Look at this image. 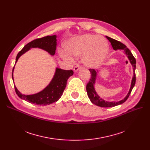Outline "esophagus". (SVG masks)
<instances>
[{"instance_id": "obj_1", "label": "esophagus", "mask_w": 150, "mask_h": 150, "mask_svg": "<svg viewBox=\"0 0 150 150\" xmlns=\"http://www.w3.org/2000/svg\"><path fill=\"white\" fill-rule=\"evenodd\" d=\"M81 69H82V67H81V66H79V65H77V66H76L74 67V71L75 72H76L78 70H80Z\"/></svg>"}]
</instances>
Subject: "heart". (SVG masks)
I'll use <instances>...</instances> for the list:
<instances>
[{"mask_svg":"<svg viewBox=\"0 0 150 150\" xmlns=\"http://www.w3.org/2000/svg\"><path fill=\"white\" fill-rule=\"evenodd\" d=\"M66 52L59 51L64 59L73 61L74 57L82 55L83 64L89 68H97L103 64L109 54V45L101 36L84 34L71 38L66 42Z\"/></svg>","mask_w":150,"mask_h":150,"instance_id":"obj_1","label":"heart"}]
</instances>
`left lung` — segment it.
I'll return each instance as SVG.
<instances>
[{
    "label": "left lung",
    "instance_id": "obj_1",
    "mask_svg": "<svg viewBox=\"0 0 150 150\" xmlns=\"http://www.w3.org/2000/svg\"><path fill=\"white\" fill-rule=\"evenodd\" d=\"M106 38L109 41V42H111V45L112 47V48L114 50H120L123 52L125 54L127 57L128 58L131 64L132 65L133 67V76L131 80V86H130V89L129 90L128 93H127V95L126 96V97L119 101H108L105 100L102 98H101L98 94L97 93L95 88V84L96 83V80H97V74L98 73V70H94V69H90V72L91 74V78L90 79L89 82L88 83L87 86H86V91H87L88 93V96L91 100L92 103L94 105H96L97 106H100V107H103V108H111V107H114L115 106H118L119 105H121L124 102L128 99L129 97L130 93L134 88V86H135L136 83V73H135V70H136V61L135 58L132 55V53L131 51L127 48V47L122 42L118 41L115 39H114L108 37L106 36Z\"/></svg>",
    "mask_w": 150,
    "mask_h": 150
}]
</instances>
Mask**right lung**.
<instances>
[{"label":"right lung","instance_id":"right-lung-1","mask_svg":"<svg viewBox=\"0 0 150 150\" xmlns=\"http://www.w3.org/2000/svg\"><path fill=\"white\" fill-rule=\"evenodd\" d=\"M57 36L55 35L47 36L42 38L35 39V40L28 43L18 53L16 58L15 65L22 55L31 48H38L44 50L48 52L52 56H53L55 54V50L57 49ZM14 69V66L12 73L13 82ZM73 74L74 72L72 70H66L56 67L54 74L51 81L41 91L32 94V95H25V94L20 92L14 84L15 91L19 98L29 102L30 103L37 105H50L57 101L61 98L63 92L66 88L67 80L70 76L73 75Z\"/></svg>","mask_w":150,"mask_h":150}]
</instances>
